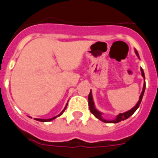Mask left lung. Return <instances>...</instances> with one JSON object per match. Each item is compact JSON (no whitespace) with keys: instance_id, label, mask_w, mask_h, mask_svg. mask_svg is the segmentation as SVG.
<instances>
[{"instance_id":"8db88e82","label":"left lung","mask_w":158,"mask_h":158,"mask_svg":"<svg viewBox=\"0 0 158 158\" xmlns=\"http://www.w3.org/2000/svg\"><path fill=\"white\" fill-rule=\"evenodd\" d=\"M135 54H137V57H139V54H138V53H137V50H135ZM140 71H141L142 76H143V78H144V84H143V90H142V92H141V94L140 95V99H139L138 102L137 103V104H136V105L134 106V107H133L131 110H128V111H127V112H124V113L119 114H118V116H117V118H115L114 120H113V121H107V120H104V118H102V114H101L100 111H98V110H97L96 108H95L94 104L93 98H92L91 90H90V94H89V95H88V104H89V108H90V112H91V113L93 114L94 115V116L96 117L97 118H98V119L101 120V121H103V122H105V123H114V124H115V123L121 122V121H124V120H126V119H127V118H130V117L133 114H134V112L136 111V110H137V109L138 108L139 106H140V102H141L142 98H143V93H144L145 87H146V85H145L144 73H143V69H142V68H141V69H140Z\"/></svg>"}]
</instances>
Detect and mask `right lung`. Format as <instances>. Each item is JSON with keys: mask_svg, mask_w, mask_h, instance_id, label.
<instances>
[{"mask_svg": "<svg viewBox=\"0 0 158 158\" xmlns=\"http://www.w3.org/2000/svg\"><path fill=\"white\" fill-rule=\"evenodd\" d=\"M67 106H68V104H66V106H65L64 109V110H62V111H61V113H60V114H58V115H57V116H55V117H54V118H50V119H39V118H34V120H36V121H41V122H47V121H53V120H54V119H55V118H57V117L60 116V115H61L62 114L64 113V110H65V109H66Z\"/></svg>", "mask_w": 158, "mask_h": 158, "instance_id": "1", "label": "right lung"}]
</instances>
